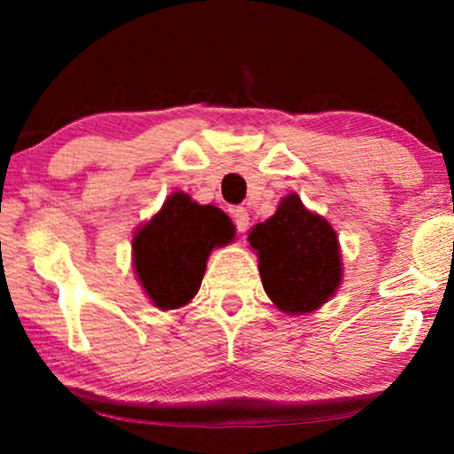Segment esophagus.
<instances>
[{
	"mask_svg": "<svg viewBox=\"0 0 454 454\" xmlns=\"http://www.w3.org/2000/svg\"><path fill=\"white\" fill-rule=\"evenodd\" d=\"M231 216H233L235 227H238V231L246 233L247 227H250V215H247V210L244 207H235L231 208Z\"/></svg>",
	"mask_w": 454,
	"mask_h": 454,
	"instance_id": "obj_1",
	"label": "esophagus"
}]
</instances>
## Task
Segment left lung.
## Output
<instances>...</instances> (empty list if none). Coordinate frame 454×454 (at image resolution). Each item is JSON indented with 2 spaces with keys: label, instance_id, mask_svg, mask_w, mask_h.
<instances>
[{
  "label": "left lung",
  "instance_id": "obj_1",
  "mask_svg": "<svg viewBox=\"0 0 454 454\" xmlns=\"http://www.w3.org/2000/svg\"><path fill=\"white\" fill-rule=\"evenodd\" d=\"M258 256L262 287L270 301L289 316L312 314L343 283V260L337 231L318 213L287 194L277 213L247 235Z\"/></svg>",
  "mask_w": 454,
  "mask_h": 454
}]
</instances>
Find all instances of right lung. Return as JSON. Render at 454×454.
Here are the masks:
<instances>
[{
    "mask_svg": "<svg viewBox=\"0 0 454 454\" xmlns=\"http://www.w3.org/2000/svg\"><path fill=\"white\" fill-rule=\"evenodd\" d=\"M233 238V223L221 208L173 192L132 239L134 272L153 306H188L200 289L210 252Z\"/></svg>",
    "mask_w": 454,
    "mask_h": 454,
    "instance_id": "right-lung-1",
    "label": "right lung"
}]
</instances>
